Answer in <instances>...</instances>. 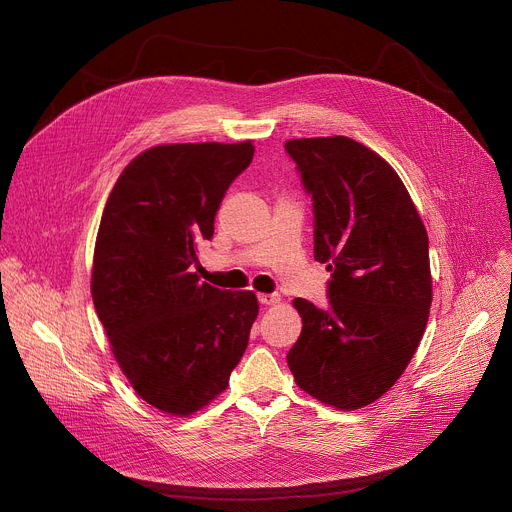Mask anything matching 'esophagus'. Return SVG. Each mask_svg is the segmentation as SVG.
<instances>
[{
  "instance_id": "obj_1",
  "label": "esophagus",
  "mask_w": 512,
  "mask_h": 512,
  "mask_svg": "<svg viewBox=\"0 0 512 512\" xmlns=\"http://www.w3.org/2000/svg\"><path fill=\"white\" fill-rule=\"evenodd\" d=\"M279 296L277 294H259V302L263 306H273V304H279Z\"/></svg>"
}]
</instances>
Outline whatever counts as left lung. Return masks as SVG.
<instances>
[{
    "instance_id": "1",
    "label": "left lung",
    "mask_w": 512,
    "mask_h": 512,
    "mask_svg": "<svg viewBox=\"0 0 512 512\" xmlns=\"http://www.w3.org/2000/svg\"><path fill=\"white\" fill-rule=\"evenodd\" d=\"M314 200V259L328 308L296 298L302 334L287 352L298 387L336 409L385 395L407 369L431 306L429 243L397 172L344 135L285 141Z\"/></svg>"
}]
</instances>
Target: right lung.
<instances>
[{
    "label": "right lung",
    "mask_w": 512,
    "mask_h": 512,
    "mask_svg": "<svg viewBox=\"0 0 512 512\" xmlns=\"http://www.w3.org/2000/svg\"><path fill=\"white\" fill-rule=\"evenodd\" d=\"M255 145L170 143L133 158L97 233L91 294L119 369L152 407L186 417L221 395L259 314L253 291L200 283L198 245Z\"/></svg>",
    "instance_id": "right-lung-1"
}]
</instances>
